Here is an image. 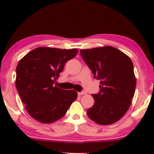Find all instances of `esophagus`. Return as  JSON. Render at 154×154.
I'll return each instance as SVG.
<instances>
[{"label": "esophagus", "mask_w": 154, "mask_h": 154, "mask_svg": "<svg viewBox=\"0 0 154 154\" xmlns=\"http://www.w3.org/2000/svg\"><path fill=\"white\" fill-rule=\"evenodd\" d=\"M79 95H83V94H86V92L85 91H80V92H78Z\"/></svg>", "instance_id": "obj_1"}]
</instances>
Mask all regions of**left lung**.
<instances>
[{
  "instance_id": "8db88e82",
  "label": "left lung",
  "mask_w": 154,
  "mask_h": 154,
  "mask_svg": "<svg viewBox=\"0 0 154 154\" xmlns=\"http://www.w3.org/2000/svg\"><path fill=\"white\" fill-rule=\"evenodd\" d=\"M80 55L100 81V92L91 94L94 103L87 110L88 118L101 125L116 123L127 112L134 96L136 80L131 60L112 46L81 49Z\"/></svg>"
}]
</instances>
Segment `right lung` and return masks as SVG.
Wrapping results in <instances>:
<instances>
[{"instance_id": "1", "label": "right lung", "mask_w": 154, "mask_h": 154, "mask_svg": "<svg viewBox=\"0 0 154 154\" xmlns=\"http://www.w3.org/2000/svg\"><path fill=\"white\" fill-rule=\"evenodd\" d=\"M78 50L39 47L26 54L16 67L15 86L29 116L41 123L57 122L77 99L74 90H63L55 81Z\"/></svg>"}]
</instances>
